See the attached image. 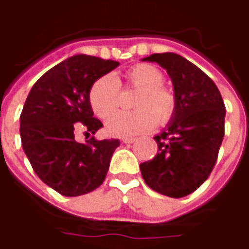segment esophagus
<instances>
[{
  "label": "esophagus",
  "instance_id": "34e87169",
  "mask_svg": "<svg viewBox=\"0 0 249 249\" xmlns=\"http://www.w3.org/2000/svg\"><path fill=\"white\" fill-rule=\"evenodd\" d=\"M122 142H126V144H131V142H136V138H123Z\"/></svg>",
  "mask_w": 249,
  "mask_h": 249
}]
</instances>
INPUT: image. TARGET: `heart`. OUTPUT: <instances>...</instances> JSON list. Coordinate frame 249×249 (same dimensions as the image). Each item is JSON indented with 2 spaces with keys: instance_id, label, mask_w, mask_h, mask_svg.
Segmentation results:
<instances>
[{
  "instance_id": "obj_1",
  "label": "heart",
  "mask_w": 249,
  "mask_h": 249,
  "mask_svg": "<svg viewBox=\"0 0 249 249\" xmlns=\"http://www.w3.org/2000/svg\"><path fill=\"white\" fill-rule=\"evenodd\" d=\"M131 87L139 89L135 98L134 111H119L111 115L119 107L118 78L107 74L98 78L89 90L92 110L98 118L107 121V134L117 138H127L132 135L152 131L160 124H166L174 117L177 110V96L170 88L162 86L163 74L157 67L140 63L126 74Z\"/></svg>"
}]
</instances>
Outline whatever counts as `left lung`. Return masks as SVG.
<instances>
[{"instance_id": "obj_1", "label": "left lung", "mask_w": 249, "mask_h": 249, "mask_svg": "<svg viewBox=\"0 0 249 249\" xmlns=\"http://www.w3.org/2000/svg\"><path fill=\"white\" fill-rule=\"evenodd\" d=\"M142 61L167 71L177 96L174 117L155 136L157 155L140 163L142 179L159 194L183 197L197 190L214 167L225 135V104L214 82L182 55L156 53Z\"/></svg>"}]
</instances>
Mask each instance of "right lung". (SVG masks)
<instances>
[{"label":"right lung","instance_id":"1","mask_svg":"<svg viewBox=\"0 0 249 249\" xmlns=\"http://www.w3.org/2000/svg\"><path fill=\"white\" fill-rule=\"evenodd\" d=\"M119 62L87 54L65 59L35 83L20 114L23 151L42 182L63 196H80L103 184L118 139L86 144L75 130L94 135L103 123L93 117L90 87Z\"/></svg>","mask_w":249,"mask_h":249}]
</instances>
